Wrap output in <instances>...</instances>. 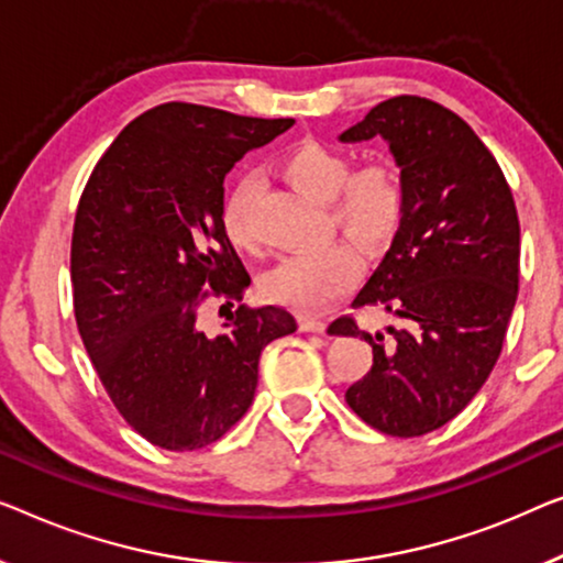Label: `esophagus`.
I'll return each mask as SVG.
<instances>
[{"instance_id":"obj_1","label":"esophagus","mask_w":563,"mask_h":563,"mask_svg":"<svg viewBox=\"0 0 563 563\" xmlns=\"http://www.w3.org/2000/svg\"><path fill=\"white\" fill-rule=\"evenodd\" d=\"M300 331H311V334H323L327 331V321L321 319H308V316H303V319L298 321Z\"/></svg>"}]
</instances>
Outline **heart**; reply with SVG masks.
Returning <instances> with one entry per match:
<instances>
[{"label": "heart", "instance_id": "heart-1", "mask_svg": "<svg viewBox=\"0 0 563 563\" xmlns=\"http://www.w3.org/2000/svg\"><path fill=\"white\" fill-rule=\"evenodd\" d=\"M280 173L290 186L319 201H329L334 224L362 250L375 252L398 232L406 194L400 178L383 163L352 173L350 161L319 142H300L280 161ZM255 184L242 180L227 196L221 224L229 242L244 252H260L263 236L255 224ZM360 278V255L346 242H334L313 252H298L265 275L263 288L278 303L296 311H323Z\"/></svg>", "mask_w": 563, "mask_h": 563}]
</instances>
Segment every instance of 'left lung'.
I'll return each mask as SVG.
<instances>
[{"label": "left lung", "mask_w": 563, "mask_h": 563, "mask_svg": "<svg viewBox=\"0 0 563 563\" xmlns=\"http://www.w3.org/2000/svg\"><path fill=\"white\" fill-rule=\"evenodd\" d=\"M383 137L406 194L400 229L352 300L410 323L369 334L336 319L331 334L362 336L372 367L346 390L364 423L423 437L462 413L500 357L518 298L520 224L493 153L462 117L421 97L387 99L339 142Z\"/></svg>", "instance_id": "obj_1"}]
</instances>
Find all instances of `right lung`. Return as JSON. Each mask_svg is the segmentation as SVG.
<instances>
[{
    "label": "right lung",
    "mask_w": 563,
    "mask_h": 563,
    "mask_svg": "<svg viewBox=\"0 0 563 563\" xmlns=\"http://www.w3.org/2000/svg\"><path fill=\"white\" fill-rule=\"evenodd\" d=\"M292 124L170 101L126 124L84 188L76 323L117 410L155 446L224 437L255 398L260 354L298 329L278 306L229 311L219 336L199 327L203 298L234 306L250 285L221 224L227 173Z\"/></svg>",
    "instance_id": "right-lung-1"
}]
</instances>
